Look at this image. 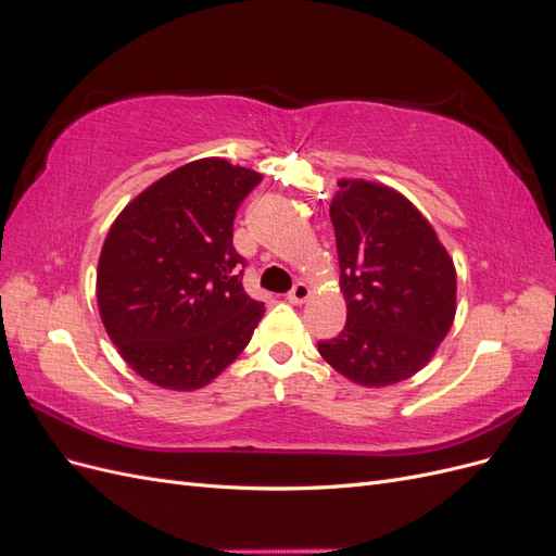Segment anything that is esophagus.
I'll use <instances>...</instances> for the list:
<instances>
[{
	"label": "esophagus",
	"instance_id": "esophagus-1",
	"mask_svg": "<svg viewBox=\"0 0 556 556\" xmlns=\"http://www.w3.org/2000/svg\"><path fill=\"white\" fill-rule=\"evenodd\" d=\"M311 296V290L306 282H294V288L288 292L290 304H304V301Z\"/></svg>",
	"mask_w": 556,
	"mask_h": 556
}]
</instances>
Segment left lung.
Returning <instances> with one entry per match:
<instances>
[{
	"mask_svg": "<svg viewBox=\"0 0 556 556\" xmlns=\"http://www.w3.org/2000/svg\"><path fill=\"white\" fill-rule=\"evenodd\" d=\"M339 188L329 215L348 319L317 350L352 382L394 384L417 374L447 336L457 274L406 197L366 180H341Z\"/></svg>",
	"mask_w": 556,
	"mask_h": 556,
	"instance_id": "obj_1",
	"label": "left lung"
}]
</instances>
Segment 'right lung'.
<instances>
[{"label": "right lung", "instance_id": "right-lung-1", "mask_svg": "<svg viewBox=\"0 0 556 556\" xmlns=\"http://www.w3.org/2000/svg\"><path fill=\"white\" fill-rule=\"evenodd\" d=\"M262 176L206 157L143 190L111 225L97 271L102 323L125 362L166 390L208 384L264 315L245 294L233 217Z\"/></svg>", "mask_w": 556, "mask_h": 556}]
</instances>
